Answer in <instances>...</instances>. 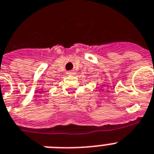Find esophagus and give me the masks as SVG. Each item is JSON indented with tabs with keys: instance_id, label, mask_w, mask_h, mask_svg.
Instances as JSON below:
<instances>
[{
	"instance_id": "obj_1",
	"label": "esophagus",
	"mask_w": 154,
	"mask_h": 154,
	"mask_svg": "<svg viewBox=\"0 0 154 154\" xmlns=\"http://www.w3.org/2000/svg\"><path fill=\"white\" fill-rule=\"evenodd\" d=\"M67 75H73L74 74V72L73 71H69V72H67Z\"/></svg>"
}]
</instances>
